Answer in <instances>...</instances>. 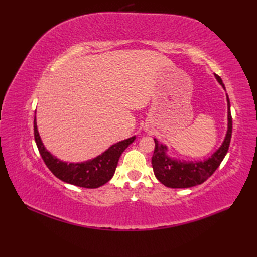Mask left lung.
<instances>
[{
	"label": "left lung",
	"mask_w": 257,
	"mask_h": 257,
	"mask_svg": "<svg viewBox=\"0 0 257 257\" xmlns=\"http://www.w3.org/2000/svg\"><path fill=\"white\" fill-rule=\"evenodd\" d=\"M216 80L225 90V85L217 75H214ZM227 100V132L221 147L217 149L211 157L204 161H180L178 159L170 158L167 155V147L159 143L158 139L154 138L155 148L152 155V167L155 177L158 180L167 188L172 189H186L191 186H195L205 182L211 176L216 168L220 166L221 162L228 151L230 144L232 121L230 114V103L228 95L226 94Z\"/></svg>",
	"instance_id": "left-lung-1"
}]
</instances>
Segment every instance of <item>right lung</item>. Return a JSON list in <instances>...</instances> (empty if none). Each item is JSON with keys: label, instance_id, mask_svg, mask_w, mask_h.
<instances>
[{"label": "right lung", "instance_id": "obj_1", "mask_svg": "<svg viewBox=\"0 0 257 257\" xmlns=\"http://www.w3.org/2000/svg\"><path fill=\"white\" fill-rule=\"evenodd\" d=\"M34 138L45 164L60 180L80 188L96 189L112 178L122 152L136 137L133 136L116 143L98 157L81 163L63 162L46 149L37 131L36 119H34Z\"/></svg>", "mask_w": 257, "mask_h": 257}]
</instances>
